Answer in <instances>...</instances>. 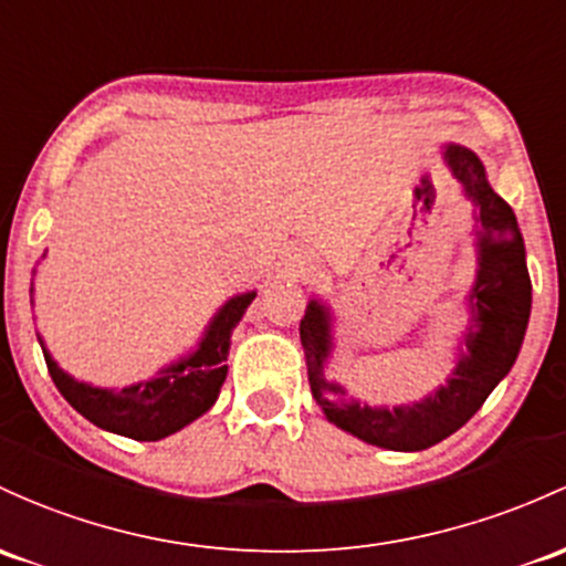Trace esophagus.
<instances>
[{"instance_id":"obj_1","label":"esophagus","mask_w":566,"mask_h":566,"mask_svg":"<svg viewBox=\"0 0 566 566\" xmlns=\"http://www.w3.org/2000/svg\"><path fill=\"white\" fill-rule=\"evenodd\" d=\"M303 265H306L303 254H293V258H290V271H303Z\"/></svg>"}]
</instances>
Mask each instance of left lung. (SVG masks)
<instances>
[{
    "mask_svg": "<svg viewBox=\"0 0 566 566\" xmlns=\"http://www.w3.org/2000/svg\"><path fill=\"white\" fill-rule=\"evenodd\" d=\"M442 163L472 203L474 282L463 295L467 325L455 336L453 371L418 401L366 403L328 379L336 353V314L319 295L308 298L301 319L308 385L319 409L342 431L374 448L418 453L467 423L518 360L532 314L526 247L513 208L493 192L485 165L472 148L442 143Z\"/></svg>",
    "mask_w": 566,
    "mask_h": 566,
    "instance_id": "obj_1",
    "label": "left lung"
}]
</instances>
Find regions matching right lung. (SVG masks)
<instances>
[{
    "label": "right lung",
    "mask_w": 566,
    "mask_h": 566,
    "mask_svg": "<svg viewBox=\"0 0 566 566\" xmlns=\"http://www.w3.org/2000/svg\"><path fill=\"white\" fill-rule=\"evenodd\" d=\"M34 273H38V268L32 271V276ZM254 295H258V290L230 295L208 319L203 336L198 338L192 349L165 363L154 377L127 385V388H99V385L75 379L73 374L64 371L53 360L51 349L45 347L40 333L38 342L43 347L53 385L88 423L103 428V431L118 433V437L138 439V442H159V439L203 418L217 403L219 390L228 379V363L224 360L230 355V336L247 314Z\"/></svg>",
    "instance_id": "obj_1"
}]
</instances>
